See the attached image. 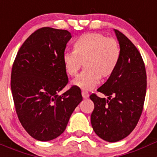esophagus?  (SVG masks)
Wrapping results in <instances>:
<instances>
[{"label":"esophagus","instance_id":"esophagus-1","mask_svg":"<svg viewBox=\"0 0 157 157\" xmlns=\"http://www.w3.org/2000/svg\"><path fill=\"white\" fill-rule=\"evenodd\" d=\"M82 98H85V99L89 98V94L87 92H86V91H82Z\"/></svg>","mask_w":157,"mask_h":157}]
</instances>
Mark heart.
I'll return each instance as SVG.
<instances>
[{
    "label": "heart",
    "mask_w": 157,
    "mask_h": 157,
    "mask_svg": "<svg viewBox=\"0 0 157 157\" xmlns=\"http://www.w3.org/2000/svg\"><path fill=\"white\" fill-rule=\"evenodd\" d=\"M73 52L63 55L67 75L74 77L82 67L85 68L72 84L85 90L97 86L100 78L106 79L114 74L121 59L120 43L101 33H86L73 43Z\"/></svg>",
    "instance_id": "b5f03b06"
}]
</instances>
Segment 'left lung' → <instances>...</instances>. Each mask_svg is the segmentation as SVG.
I'll use <instances>...</instances> for the list:
<instances>
[{"instance_id": "1", "label": "left lung", "mask_w": 157, "mask_h": 157, "mask_svg": "<svg viewBox=\"0 0 157 157\" xmlns=\"http://www.w3.org/2000/svg\"><path fill=\"white\" fill-rule=\"evenodd\" d=\"M121 48V59L115 73L98 89L108 100L92 94L94 104L91 124L97 135L109 142L125 138L132 132L143 110L146 71L141 53L127 37L115 30Z\"/></svg>"}]
</instances>
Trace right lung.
I'll return each mask as SVG.
<instances>
[{"label":"right lung","instance_id":"add662e5","mask_svg":"<svg viewBox=\"0 0 157 157\" xmlns=\"http://www.w3.org/2000/svg\"><path fill=\"white\" fill-rule=\"evenodd\" d=\"M71 34L66 30L42 27L30 34L18 51L11 73L16 114L23 128L41 141L57 138L82 101L79 87L68 83L63 55Z\"/></svg>","mask_w":157,"mask_h":157}]
</instances>
